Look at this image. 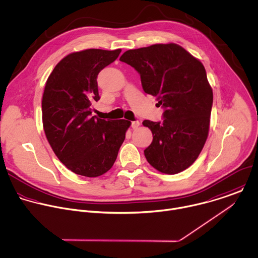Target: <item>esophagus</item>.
<instances>
[{
	"label": "esophagus",
	"mask_w": 258,
	"mask_h": 258,
	"mask_svg": "<svg viewBox=\"0 0 258 258\" xmlns=\"http://www.w3.org/2000/svg\"><path fill=\"white\" fill-rule=\"evenodd\" d=\"M139 126H140V122H139V121H133V122L131 123V127H132L133 129H137Z\"/></svg>",
	"instance_id": "obj_1"
}]
</instances>
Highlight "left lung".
<instances>
[{"mask_svg":"<svg viewBox=\"0 0 258 258\" xmlns=\"http://www.w3.org/2000/svg\"><path fill=\"white\" fill-rule=\"evenodd\" d=\"M120 60L138 72L144 92L164 109L161 123L142 122L153 135L144 150L147 161L166 174L186 169L209 133L213 92L203 63L175 43L130 49Z\"/></svg>","mask_w":258,"mask_h":258,"instance_id":"obj_1","label":"left lung"}]
</instances>
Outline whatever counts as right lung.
Wrapping results in <instances>:
<instances>
[{
  "label": "right lung",
  "mask_w": 258,
  "mask_h": 258,
  "mask_svg": "<svg viewBox=\"0 0 258 258\" xmlns=\"http://www.w3.org/2000/svg\"><path fill=\"white\" fill-rule=\"evenodd\" d=\"M121 49H86L62 58L47 79L42 97L46 138L58 159L73 172L96 177L114 164L130 121L92 116L100 100L97 78Z\"/></svg>",
  "instance_id": "1"
}]
</instances>
